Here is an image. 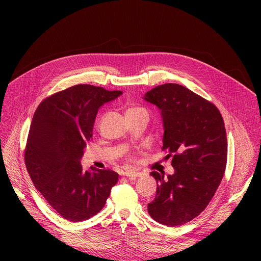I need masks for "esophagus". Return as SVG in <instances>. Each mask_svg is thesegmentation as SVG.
<instances>
[{
  "instance_id": "34e87169",
  "label": "esophagus",
  "mask_w": 261,
  "mask_h": 261,
  "mask_svg": "<svg viewBox=\"0 0 261 261\" xmlns=\"http://www.w3.org/2000/svg\"><path fill=\"white\" fill-rule=\"evenodd\" d=\"M145 173L143 172H136V171H126L125 173H123V175L127 176V177H131V179H135V177H140V176H143Z\"/></svg>"
}]
</instances>
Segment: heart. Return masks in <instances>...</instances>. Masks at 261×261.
I'll list each match as a JSON object with an SVG mask.
<instances>
[{
	"label": "heart",
	"instance_id": "obj_1",
	"mask_svg": "<svg viewBox=\"0 0 261 261\" xmlns=\"http://www.w3.org/2000/svg\"><path fill=\"white\" fill-rule=\"evenodd\" d=\"M142 111H145L144 109L142 108H138V107H131L127 110L126 112V115H130V114H134V113H138V112H142Z\"/></svg>",
	"mask_w": 261,
	"mask_h": 261
}]
</instances>
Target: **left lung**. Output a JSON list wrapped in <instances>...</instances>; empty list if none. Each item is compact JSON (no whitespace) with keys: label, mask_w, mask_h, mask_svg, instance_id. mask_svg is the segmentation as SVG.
<instances>
[{"label":"left lung","mask_w":261,"mask_h":261,"mask_svg":"<svg viewBox=\"0 0 261 261\" xmlns=\"http://www.w3.org/2000/svg\"><path fill=\"white\" fill-rule=\"evenodd\" d=\"M161 110L163 151L172 158L173 174H151L156 195L148 213L156 222L177 226L207 206L223 177L227 142L223 118L215 105L176 84L158 86L145 94Z\"/></svg>","instance_id":"left-lung-1"}]
</instances>
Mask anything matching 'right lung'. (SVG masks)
<instances>
[{
  "label": "right lung",
  "mask_w": 261,
  "mask_h": 261,
  "mask_svg": "<svg viewBox=\"0 0 261 261\" xmlns=\"http://www.w3.org/2000/svg\"><path fill=\"white\" fill-rule=\"evenodd\" d=\"M121 94L77 85L45 98L34 114L25 165L40 194L68 221H85L98 214L118 181L113 170H85L80 160L99 108Z\"/></svg>",
  "instance_id": "add662e5"
}]
</instances>
